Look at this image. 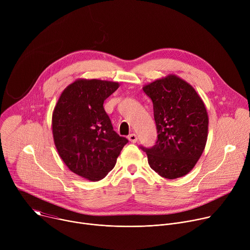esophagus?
Here are the masks:
<instances>
[{
  "label": "esophagus",
  "mask_w": 250,
  "mask_h": 250,
  "mask_svg": "<svg viewBox=\"0 0 250 250\" xmlns=\"http://www.w3.org/2000/svg\"><path fill=\"white\" fill-rule=\"evenodd\" d=\"M128 140H129L130 142H132V144H135V142L137 141V136H136V134H135V133H130V134L128 135Z\"/></svg>",
  "instance_id": "obj_1"
}]
</instances>
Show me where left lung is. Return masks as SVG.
<instances>
[{
	"instance_id": "left-lung-1",
	"label": "left lung",
	"mask_w": 250,
	"mask_h": 250,
	"mask_svg": "<svg viewBox=\"0 0 250 250\" xmlns=\"http://www.w3.org/2000/svg\"><path fill=\"white\" fill-rule=\"evenodd\" d=\"M153 104L157 129L155 146H140L148 164L166 179L188 174L201 157L207 142L208 119L195 89L175 75L144 87Z\"/></svg>"
}]
</instances>
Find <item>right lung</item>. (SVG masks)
Listing matches in <instances>:
<instances>
[{
	"instance_id": "1",
	"label": "right lung",
	"mask_w": 250,
	"mask_h": 250,
	"mask_svg": "<svg viewBox=\"0 0 250 250\" xmlns=\"http://www.w3.org/2000/svg\"><path fill=\"white\" fill-rule=\"evenodd\" d=\"M119 83L80 79L61 94L52 115L56 149L66 166L90 181H99L115 167L128 140L120 136L104 109Z\"/></svg>"
}]
</instances>
